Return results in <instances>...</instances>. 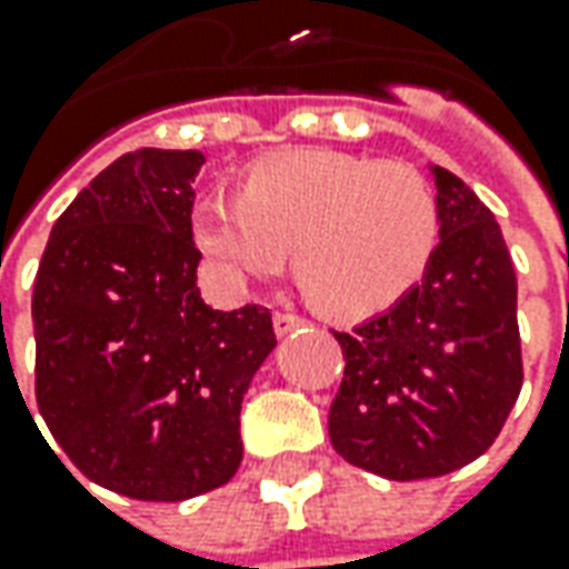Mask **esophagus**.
Here are the masks:
<instances>
[{
	"instance_id": "esophagus-1",
	"label": "esophagus",
	"mask_w": 569,
	"mask_h": 569,
	"mask_svg": "<svg viewBox=\"0 0 569 569\" xmlns=\"http://www.w3.org/2000/svg\"><path fill=\"white\" fill-rule=\"evenodd\" d=\"M305 318L299 315H289V311H277L273 315V333L277 337H289V333H296V330H302Z\"/></svg>"
}]
</instances>
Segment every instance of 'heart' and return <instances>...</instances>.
Segmentation results:
<instances>
[{
	"label": "heart",
	"instance_id": "obj_1",
	"mask_svg": "<svg viewBox=\"0 0 569 569\" xmlns=\"http://www.w3.org/2000/svg\"><path fill=\"white\" fill-rule=\"evenodd\" d=\"M191 242L232 286L296 261L323 311L381 315L421 283L441 242V207L425 176L337 148L286 150L242 172L236 198L204 194Z\"/></svg>",
	"mask_w": 569,
	"mask_h": 569
}]
</instances>
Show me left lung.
<instances>
[{
	"label": "left lung",
	"instance_id": "1",
	"mask_svg": "<svg viewBox=\"0 0 569 569\" xmlns=\"http://www.w3.org/2000/svg\"><path fill=\"white\" fill-rule=\"evenodd\" d=\"M441 242L393 308L333 333L346 356L330 443L381 479H435L481 457L522 387L517 270L498 220L431 163Z\"/></svg>",
	"mask_w": 569,
	"mask_h": 569
}]
</instances>
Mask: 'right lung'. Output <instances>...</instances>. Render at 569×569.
<instances>
[{"mask_svg": "<svg viewBox=\"0 0 569 569\" xmlns=\"http://www.w3.org/2000/svg\"><path fill=\"white\" fill-rule=\"evenodd\" d=\"M201 150L122 153L56 220L33 283L40 416L126 498L186 500L236 476L242 397L277 346L267 308L201 299Z\"/></svg>", "mask_w": 569, "mask_h": 569, "instance_id": "add662e5", "label": "right lung"}]
</instances>
